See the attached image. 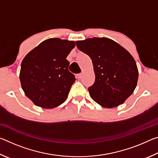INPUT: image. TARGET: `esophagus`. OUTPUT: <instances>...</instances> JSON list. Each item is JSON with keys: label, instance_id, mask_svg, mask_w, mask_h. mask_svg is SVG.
<instances>
[{"label": "esophagus", "instance_id": "34e87169", "mask_svg": "<svg viewBox=\"0 0 158 158\" xmlns=\"http://www.w3.org/2000/svg\"><path fill=\"white\" fill-rule=\"evenodd\" d=\"M82 76H83V74L82 73H80V74H78L77 75V79H80L82 77Z\"/></svg>", "mask_w": 158, "mask_h": 158}]
</instances>
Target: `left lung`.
<instances>
[{"instance_id": "left-lung-1", "label": "left lung", "mask_w": 158, "mask_h": 158, "mask_svg": "<svg viewBox=\"0 0 158 158\" xmlns=\"http://www.w3.org/2000/svg\"><path fill=\"white\" fill-rule=\"evenodd\" d=\"M76 43L92 60L95 81L89 88L91 98L109 109L123 104L137 84L139 72L132 56L107 37H93Z\"/></svg>"}]
</instances>
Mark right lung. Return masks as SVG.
Wrapping results in <instances>:
<instances>
[{
  "label": "right lung",
  "mask_w": 158,
  "mask_h": 158,
  "mask_svg": "<svg viewBox=\"0 0 158 158\" xmlns=\"http://www.w3.org/2000/svg\"><path fill=\"white\" fill-rule=\"evenodd\" d=\"M75 42L49 38L42 42L23 58L19 79L25 95L34 105L44 109L59 106L68 98L75 81L69 73L67 56Z\"/></svg>",
  "instance_id": "right-lung-1"
}]
</instances>
